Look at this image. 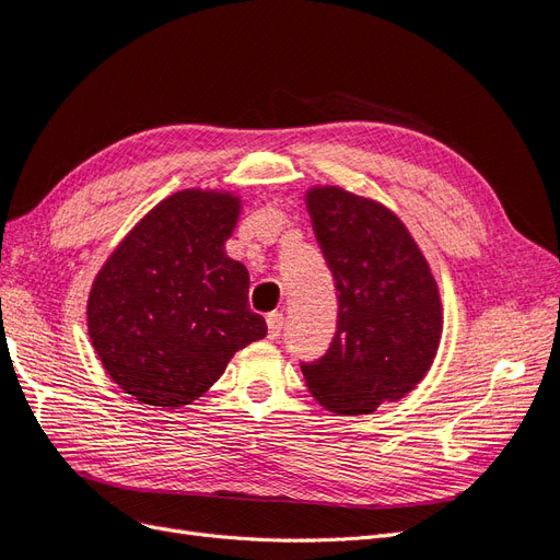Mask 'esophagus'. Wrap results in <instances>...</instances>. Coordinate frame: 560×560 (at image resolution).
I'll use <instances>...</instances> for the list:
<instances>
[{
	"label": "esophagus",
	"instance_id": "34e87169",
	"mask_svg": "<svg viewBox=\"0 0 560 560\" xmlns=\"http://www.w3.org/2000/svg\"><path fill=\"white\" fill-rule=\"evenodd\" d=\"M266 324H268V338L276 340L282 334L284 317H282V313H268L266 315Z\"/></svg>",
	"mask_w": 560,
	"mask_h": 560
}]
</instances>
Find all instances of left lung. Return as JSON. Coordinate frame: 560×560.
Masks as SVG:
<instances>
[{"label":"left lung","mask_w":560,"mask_h":560,"mask_svg":"<svg viewBox=\"0 0 560 560\" xmlns=\"http://www.w3.org/2000/svg\"><path fill=\"white\" fill-rule=\"evenodd\" d=\"M305 206L336 280L338 324L326 354L301 371L322 408L371 415L429 373L442 336L438 282L387 206L336 185L307 189Z\"/></svg>","instance_id":"8db88e82"}]
</instances>
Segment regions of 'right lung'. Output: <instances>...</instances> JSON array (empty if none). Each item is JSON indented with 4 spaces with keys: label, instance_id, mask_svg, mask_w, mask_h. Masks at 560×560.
<instances>
[{
    "label": "right lung",
    "instance_id": "1",
    "mask_svg": "<svg viewBox=\"0 0 560 560\" xmlns=\"http://www.w3.org/2000/svg\"><path fill=\"white\" fill-rule=\"evenodd\" d=\"M241 199L183 189L133 226L96 273L88 334L125 394L176 410L203 396L229 359L266 336L249 276L224 253Z\"/></svg>",
    "mask_w": 560,
    "mask_h": 560
}]
</instances>
